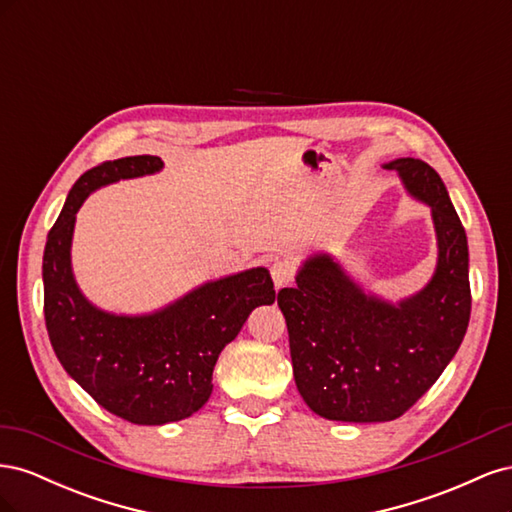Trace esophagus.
<instances>
[{
    "label": "esophagus",
    "instance_id": "esophagus-1",
    "mask_svg": "<svg viewBox=\"0 0 512 512\" xmlns=\"http://www.w3.org/2000/svg\"><path fill=\"white\" fill-rule=\"evenodd\" d=\"M271 277L275 282V288H284L294 280V267L288 260H275L271 265Z\"/></svg>",
    "mask_w": 512,
    "mask_h": 512
}]
</instances>
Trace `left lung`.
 <instances>
[{
  "instance_id": "1",
  "label": "left lung",
  "mask_w": 512,
  "mask_h": 512,
  "mask_svg": "<svg viewBox=\"0 0 512 512\" xmlns=\"http://www.w3.org/2000/svg\"><path fill=\"white\" fill-rule=\"evenodd\" d=\"M386 168L431 207L440 254L427 288L399 305L384 303L320 254L305 262L297 286L277 292L294 382L329 421H395L440 378L468 331V239L440 175L416 158Z\"/></svg>"
}]
</instances>
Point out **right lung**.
Listing matches in <instances>:
<instances>
[{
    "mask_svg": "<svg viewBox=\"0 0 512 512\" xmlns=\"http://www.w3.org/2000/svg\"><path fill=\"white\" fill-rule=\"evenodd\" d=\"M158 156H130L89 168L72 185L42 258L44 320L59 363L98 404L134 425H164L207 404L213 367L258 305L275 301L267 269L196 288L151 316H113L91 305L70 269L76 211L100 185L151 175Z\"/></svg>",
    "mask_w": 512,
    "mask_h": 512,
    "instance_id": "1",
    "label": "right lung"
}]
</instances>
